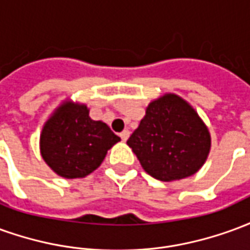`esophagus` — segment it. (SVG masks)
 Segmentation results:
<instances>
[{"label": "esophagus", "mask_w": 250, "mask_h": 250, "mask_svg": "<svg viewBox=\"0 0 250 250\" xmlns=\"http://www.w3.org/2000/svg\"><path fill=\"white\" fill-rule=\"evenodd\" d=\"M128 136H130V131L125 130L123 132H120V138H122V141L125 142L128 139Z\"/></svg>", "instance_id": "esophagus-1"}]
</instances>
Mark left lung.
<instances>
[{"mask_svg": "<svg viewBox=\"0 0 250 250\" xmlns=\"http://www.w3.org/2000/svg\"><path fill=\"white\" fill-rule=\"evenodd\" d=\"M127 145L147 174L171 182L191 177L204 166L211 138L193 105L168 92L150 102Z\"/></svg>", "mask_w": 250, "mask_h": 250, "instance_id": "8db88e82", "label": "left lung"}]
</instances>
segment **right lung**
Wrapping results in <instances>:
<instances>
[{
    "label": "right lung",
    "mask_w": 250,
    "mask_h": 250,
    "mask_svg": "<svg viewBox=\"0 0 250 250\" xmlns=\"http://www.w3.org/2000/svg\"><path fill=\"white\" fill-rule=\"evenodd\" d=\"M119 141L104 122L89 118L85 104L66 99L42 125L40 152L59 177L84 178L102 165Z\"/></svg>",
    "instance_id": "1"
}]
</instances>
